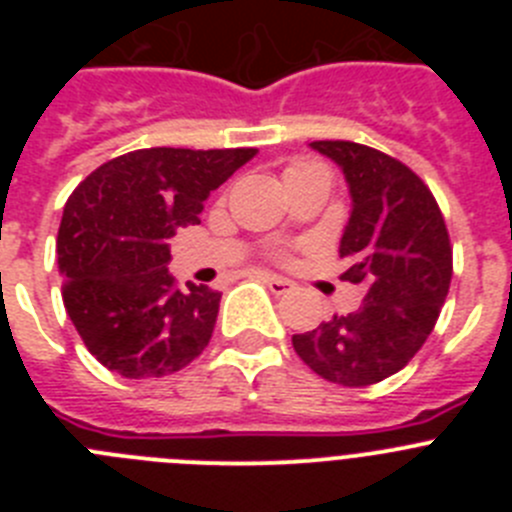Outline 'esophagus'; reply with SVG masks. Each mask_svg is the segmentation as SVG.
<instances>
[{
  "mask_svg": "<svg viewBox=\"0 0 512 512\" xmlns=\"http://www.w3.org/2000/svg\"><path fill=\"white\" fill-rule=\"evenodd\" d=\"M264 282L266 287L274 292V295H287L289 289H295V282H289V279L277 277V274H264Z\"/></svg>",
  "mask_w": 512,
  "mask_h": 512,
  "instance_id": "34e87169",
  "label": "esophagus"
}]
</instances>
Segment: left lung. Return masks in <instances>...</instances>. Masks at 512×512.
Segmentation results:
<instances>
[{
    "label": "left lung",
    "instance_id": "8db88e82",
    "mask_svg": "<svg viewBox=\"0 0 512 512\" xmlns=\"http://www.w3.org/2000/svg\"><path fill=\"white\" fill-rule=\"evenodd\" d=\"M346 179L351 212L338 253L343 279L364 289L359 310L292 336L297 356L328 382L366 387L392 377L431 336L451 284V246L431 189L405 164L351 140H315Z\"/></svg>",
    "mask_w": 512,
    "mask_h": 512
}]
</instances>
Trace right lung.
Returning a JSON list of instances; mask_svg holds the SVG:
<instances>
[{
  "label": "right lung",
  "mask_w": 512,
  "mask_h": 512,
  "mask_svg": "<svg viewBox=\"0 0 512 512\" xmlns=\"http://www.w3.org/2000/svg\"><path fill=\"white\" fill-rule=\"evenodd\" d=\"M256 148H143L84 179L63 207L58 269L63 305L84 346L128 379L166 377L210 343L220 292L176 289L169 238L200 223L210 192Z\"/></svg>",
  "instance_id": "1"
}]
</instances>
